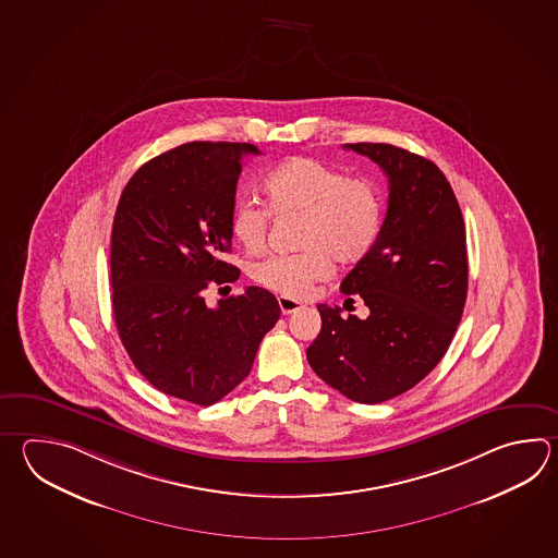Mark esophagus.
<instances>
[{"label":"esophagus","mask_w":558,"mask_h":558,"mask_svg":"<svg viewBox=\"0 0 558 558\" xmlns=\"http://www.w3.org/2000/svg\"><path fill=\"white\" fill-rule=\"evenodd\" d=\"M278 306L282 310V314H294L298 310H302L304 304L302 302H298V300H292V298L280 296L278 298Z\"/></svg>","instance_id":"1"}]
</instances>
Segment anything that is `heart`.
Returning <instances> with one entry per match:
<instances>
[{"instance_id":"heart-1","label":"heart","mask_w":558,"mask_h":558,"mask_svg":"<svg viewBox=\"0 0 558 558\" xmlns=\"http://www.w3.org/2000/svg\"><path fill=\"white\" fill-rule=\"evenodd\" d=\"M274 217H300L296 254L270 256L251 266V278L286 298H306L333 274V260H364L381 228V194L376 182L348 177L338 167L310 157L286 160L264 182ZM270 213L239 203L230 213V232L248 254L266 248Z\"/></svg>"}]
</instances>
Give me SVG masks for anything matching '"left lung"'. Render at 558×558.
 Instances as JSON below:
<instances>
[{
  "instance_id": "obj_1",
  "label": "left lung",
  "mask_w": 558,
  "mask_h": 558,
  "mask_svg": "<svg viewBox=\"0 0 558 558\" xmlns=\"http://www.w3.org/2000/svg\"><path fill=\"white\" fill-rule=\"evenodd\" d=\"M345 148L377 162L389 182L376 244L340 286L348 300H364L369 316L341 318V307L319 304L322 330L306 355L341 396L381 403L417 386L456 336L469 278L465 222L432 160L386 143Z\"/></svg>"
}]
</instances>
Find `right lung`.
Instances as JSON below:
<instances>
[{"mask_svg":"<svg viewBox=\"0 0 558 558\" xmlns=\"http://www.w3.org/2000/svg\"><path fill=\"white\" fill-rule=\"evenodd\" d=\"M248 143L194 141L148 160L126 182L111 232L119 338L148 384L213 405L251 374L280 318L272 292L248 286L206 306L205 290L239 280L230 213Z\"/></svg>","mask_w":558,"mask_h":558,"instance_id":"obj_1","label":"right lung"}]
</instances>
